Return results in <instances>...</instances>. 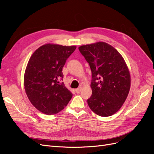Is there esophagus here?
I'll return each instance as SVG.
<instances>
[{
  "instance_id": "34e87169",
  "label": "esophagus",
  "mask_w": 154,
  "mask_h": 154,
  "mask_svg": "<svg viewBox=\"0 0 154 154\" xmlns=\"http://www.w3.org/2000/svg\"><path fill=\"white\" fill-rule=\"evenodd\" d=\"M82 89V87H80L79 88H76V89H75V91H76V92L77 93V94H79V93H80Z\"/></svg>"
}]
</instances>
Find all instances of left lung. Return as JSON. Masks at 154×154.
Instances as JSON below:
<instances>
[{
    "mask_svg": "<svg viewBox=\"0 0 154 154\" xmlns=\"http://www.w3.org/2000/svg\"><path fill=\"white\" fill-rule=\"evenodd\" d=\"M92 72V96L87 100L97 115L108 117L120 109L128 96L130 74L122 56L103 42L78 48Z\"/></svg>",
    "mask_w": 154,
    "mask_h": 154,
    "instance_id": "8db88e82",
    "label": "left lung"
}]
</instances>
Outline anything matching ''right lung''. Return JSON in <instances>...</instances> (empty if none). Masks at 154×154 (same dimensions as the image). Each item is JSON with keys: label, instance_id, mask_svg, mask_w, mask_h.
<instances>
[{"label": "right lung", "instance_id": "add662e5", "mask_svg": "<svg viewBox=\"0 0 154 154\" xmlns=\"http://www.w3.org/2000/svg\"><path fill=\"white\" fill-rule=\"evenodd\" d=\"M76 46L48 44L37 49L27 63L24 85L27 97L36 109L47 115L67 106L72 94L65 86L62 69Z\"/></svg>", "mask_w": 154, "mask_h": 154}]
</instances>
